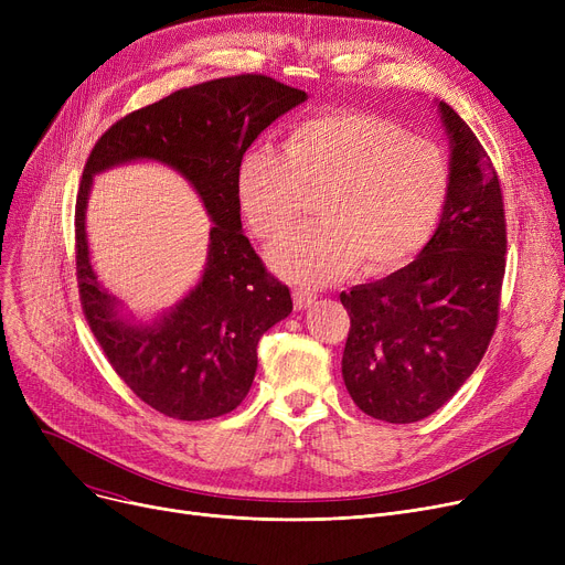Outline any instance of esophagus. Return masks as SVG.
Masks as SVG:
<instances>
[{
	"mask_svg": "<svg viewBox=\"0 0 565 565\" xmlns=\"http://www.w3.org/2000/svg\"><path fill=\"white\" fill-rule=\"evenodd\" d=\"M292 302H295V309L298 311H305V309H309L313 302H316V295L313 292H309V290H295L292 292Z\"/></svg>",
	"mask_w": 565,
	"mask_h": 565,
	"instance_id": "34e87169",
	"label": "esophagus"
}]
</instances>
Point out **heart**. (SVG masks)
Listing matches in <instances>:
<instances>
[{
    "label": "heart",
    "mask_w": 565,
    "mask_h": 565,
    "mask_svg": "<svg viewBox=\"0 0 565 565\" xmlns=\"http://www.w3.org/2000/svg\"><path fill=\"white\" fill-rule=\"evenodd\" d=\"M322 190V224L295 228L270 249L275 270L295 284H332L364 260L371 275L417 256L449 196L441 148L366 111H324L298 124L288 148L258 141L237 164V199L252 228L273 237Z\"/></svg>",
    "instance_id": "b5f03b06"
}]
</instances>
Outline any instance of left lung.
Wrapping results in <instances>:
<instances>
[{
	"instance_id": "8db88e82",
	"label": "left lung",
	"mask_w": 565,
	"mask_h": 565,
	"mask_svg": "<svg viewBox=\"0 0 565 565\" xmlns=\"http://www.w3.org/2000/svg\"><path fill=\"white\" fill-rule=\"evenodd\" d=\"M449 196L409 265L341 292L350 313L343 382L354 405L387 424L430 417L477 371L497 328L507 267V220L481 141L447 105Z\"/></svg>"
}]
</instances>
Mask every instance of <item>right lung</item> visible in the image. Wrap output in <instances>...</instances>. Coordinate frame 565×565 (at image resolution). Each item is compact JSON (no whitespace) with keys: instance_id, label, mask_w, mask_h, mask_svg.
I'll return each instance as SVG.
<instances>
[{"instance_id":"right-lung-1","label":"right lung","mask_w":565,"mask_h":565,"mask_svg":"<svg viewBox=\"0 0 565 565\" xmlns=\"http://www.w3.org/2000/svg\"><path fill=\"white\" fill-rule=\"evenodd\" d=\"M307 98L265 75L211 79L124 116L86 160L75 205L82 309L118 377L171 419H213L241 405L256 375L260 337L292 311L288 286L265 270L243 233L237 164L267 126ZM130 161L181 172L214 222L202 279L148 323L126 315L97 281L85 237L93 178Z\"/></svg>"}]
</instances>
